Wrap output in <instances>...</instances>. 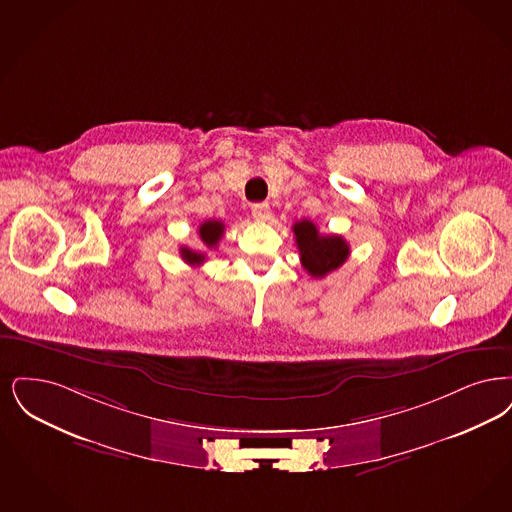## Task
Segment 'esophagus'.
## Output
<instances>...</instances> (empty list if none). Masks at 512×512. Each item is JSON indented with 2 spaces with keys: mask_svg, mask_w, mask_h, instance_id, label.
I'll return each instance as SVG.
<instances>
[{
  "mask_svg": "<svg viewBox=\"0 0 512 512\" xmlns=\"http://www.w3.org/2000/svg\"><path fill=\"white\" fill-rule=\"evenodd\" d=\"M252 218H254V220H258V222H267V220L271 218L269 204H267V202L252 204Z\"/></svg>",
  "mask_w": 512,
  "mask_h": 512,
  "instance_id": "1",
  "label": "esophagus"
}]
</instances>
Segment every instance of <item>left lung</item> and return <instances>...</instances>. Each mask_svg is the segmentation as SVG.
Listing matches in <instances>:
<instances>
[{
  "mask_svg": "<svg viewBox=\"0 0 512 512\" xmlns=\"http://www.w3.org/2000/svg\"><path fill=\"white\" fill-rule=\"evenodd\" d=\"M292 231L302 267L315 279L338 269L350 256V246L340 235H321L317 225L310 220L294 223Z\"/></svg>",
  "mask_w": 512,
  "mask_h": 512,
  "instance_id": "obj_1",
  "label": "left lung"
}]
</instances>
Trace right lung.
I'll return each mask as SVG.
<instances>
[{
    "label": "right lung",
    "mask_w": 512,
    "mask_h": 512,
    "mask_svg": "<svg viewBox=\"0 0 512 512\" xmlns=\"http://www.w3.org/2000/svg\"><path fill=\"white\" fill-rule=\"evenodd\" d=\"M223 229H225V225L220 220H206V222L200 223L199 237L202 245L206 248H216L222 239ZM179 254H181L183 262H187L189 266H200L206 260V252L191 250L187 246H181Z\"/></svg>",
    "instance_id": "obj_1"
}]
</instances>
